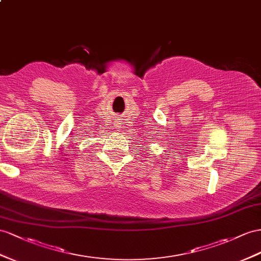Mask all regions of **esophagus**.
Segmentation results:
<instances>
[{
	"instance_id": "34e87169",
	"label": "esophagus",
	"mask_w": 261,
	"mask_h": 261,
	"mask_svg": "<svg viewBox=\"0 0 261 261\" xmlns=\"http://www.w3.org/2000/svg\"><path fill=\"white\" fill-rule=\"evenodd\" d=\"M118 125V128H121V125H120V123L119 124H117Z\"/></svg>"
}]
</instances>
